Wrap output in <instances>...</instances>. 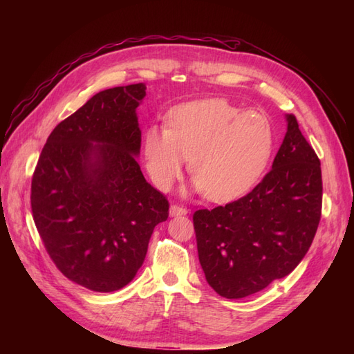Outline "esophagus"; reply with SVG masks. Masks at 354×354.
<instances>
[{"mask_svg": "<svg viewBox=\"0 0 354 354\" xmlns=\"http://www.w3.org/2000/svg\"><path fill=\"white\" fill-rule=\"evenodd\" d=\"M189 211H187V208H185V207H180V205H177V203H173V205L169 207V216L171 217H176V216H186Z\"/></svg>", "mask_w": 354, "mask_h": 354, "instance_id": "34e87169", "label": "esophagus"}]
</instances>
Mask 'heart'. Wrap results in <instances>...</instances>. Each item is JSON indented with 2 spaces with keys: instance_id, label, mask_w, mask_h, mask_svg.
Here are the masks:
<instances>
[{
  "instance_id": "b5f03b06",
  "label": "heart",
  "mask_w": 354,
  "mask_h": 354,
  "mask_svg": "<svg viewBox=\"0 0 354 354\" xmlns=\"http://www.w3.org/2000/svg\"><path fill=\"white\" fill-rule=\"evenodd\" d=\"M168 126L145 134V158L153 183L168 190L190 158L194 189L214 202L246 194L264 173L274 147L273 125L264 112L243 111L224 99L178 104Z\"/></svg>"
}]
</instances>
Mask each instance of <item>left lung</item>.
Returning a JSON list of instances; mask_svg holds the SVG:
<instances>
[{"mask_svg": "<svg viewBox=\"0 0 354 354\" xmlns=\"http://www.w3.org/2000/svg\"><path fill=\"white\" fill-rule=\"evenodd\" d=\"M272 169L248 195L194 214L198 255L209 286L243 298L291 273L312 245L322 212V171L313 147L286 115Z\"/></svg>", "mask_w": 354, "mask_h": 354, "instance_id": "8db88e82", "label": "left lung"}]
</instances>
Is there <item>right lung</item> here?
Returning a JSON list of instances; mask_svg holds the SVG:
<instances>
[{
    "label": "right lung",
    "mask_w": 354,
    "mask_h": 354,
    "mask_svg": "<svg viewBox=\"0 0 354 354\" xmlns=\"http://www.w3.org/2000/svg\"><path fill=\"white\" fill-rule=\"evenodd\" d=\"M145 95L142 82L93 95L51 131L32 177V216L50 259L95 292L133 281L155 226L168 218L167 198L137 162Z\"/></svg>",
    "instance_id": "1"
}]
</instances>
